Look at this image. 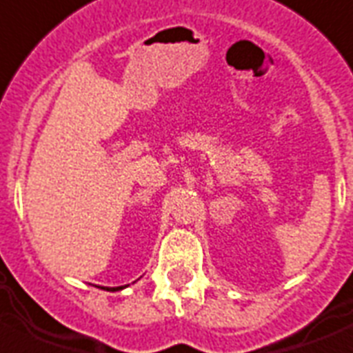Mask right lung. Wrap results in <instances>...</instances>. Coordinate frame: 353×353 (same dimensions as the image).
<instances>
[{"label": "right lung", "instance_id": "right-lung-1", "mask_svg": "<svg viewBox=\"0 0 353 353\" xmlns=\"http://www.w3.org/2000/svg\"><path fill=\"white\" fill-rule=\"evenodd\" d=\"M128 285H124V287H101L103 290H110V292H117V290H122V288H126Z\"/></svg>", "mask_w": 353, "mask_h": 353}]
</instances>
